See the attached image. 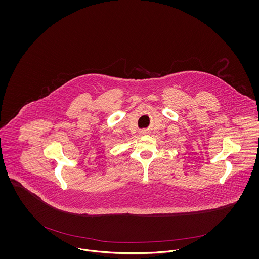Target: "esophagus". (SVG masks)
Wrapping results in <instances>:
<instances>
[{
  "instance_id": "1",
  "label": "esophagus",
  "mask_w": 259,
  "mask_h": 259,
  "mask_svg": "<svg viewBox=\"0 0 259 259\" xmlns=\"http://www.w3.org/2000/svg\"><path fill=\"white\" fill-rule=\"evenodd\" d=\"M140 133H141L142 135H145V134H148V131H147V130H142Z\"/></svg>"
}]
</instances>
